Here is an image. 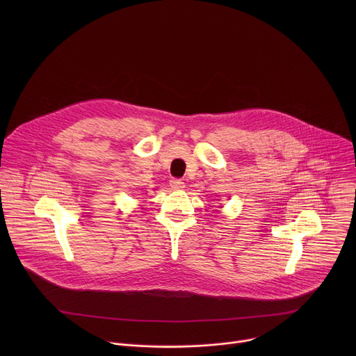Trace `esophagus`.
<instances>
[{
	"label": "esophagus",
	"mask_w": 356,
	"mask_h": 356,
	"mask_svg": "<svg viewBox=\"0 0 356 356\" xmlns=\"http://www.w3.org/2000/svg\"><path fill=\"white\" fill-rule=\"evenodd\" d=\"M170 187L173 190H183L184 188V183L180 179H172L170 180Z\"/></svg>",
	"instance_id": "esophagus-1"
}]
</instances>
